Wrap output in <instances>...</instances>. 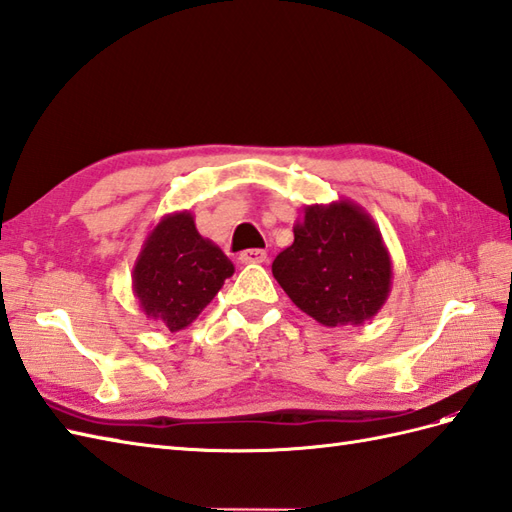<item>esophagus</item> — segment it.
I'll return each instance as SVG.
<instances>
[{"label": "esophagus", "instance_id": "1", "mask_svg": "<svg viewBox=\"0 0 512 512\" xmlns=\"http://www.w3.org/2000/svg\"><path fill=\"white\" fill-rule=\"evenodd\" d=\"M239 260L243 265H260L267 260V252L265 249H245L239 254Z\"/></svg>", "mask_w": 512, "mask_h": 512}]
</instances>
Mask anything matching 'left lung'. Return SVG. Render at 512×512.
I'll return each instance as SVG.
<instances>
[{"label": "left lung", "instance_id": "left-lung-1", "mask_svg": "<svg viewBox=\"0 0 512 512\" xmlns=\"http://www.w3.org/2000/svg\"><path fill=\"white\" fill-rule=\"evenodd\" d=\"M295 239L271 265L291 302L321 326H363L391 293L393 263L380 228L350 199L304 206Z\"/></svg>", "mask_w": 512, "mask_h": 512}]
</instances>
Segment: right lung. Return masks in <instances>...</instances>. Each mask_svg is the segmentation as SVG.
I'll list each match as a JSON object with an SVG mask.
<instances>
[{
  "label": "right lung",
  "instance_id": "right-lung-1",
  "mask_svg": "<svg viewBox=\"0 0 512 512\" xmlns=\"http://www.w3.org/2000/svg\"><path fill=\"white\" fill-rule=\"evenodd\" d=\"M232 273L230 258L197 232L189 210H180L147 234L132 269V291L149 321L178 332L213 302Z\"/></svg>",
  "mask_w": 512,
  "mask_h": 512
}]
</instances>
